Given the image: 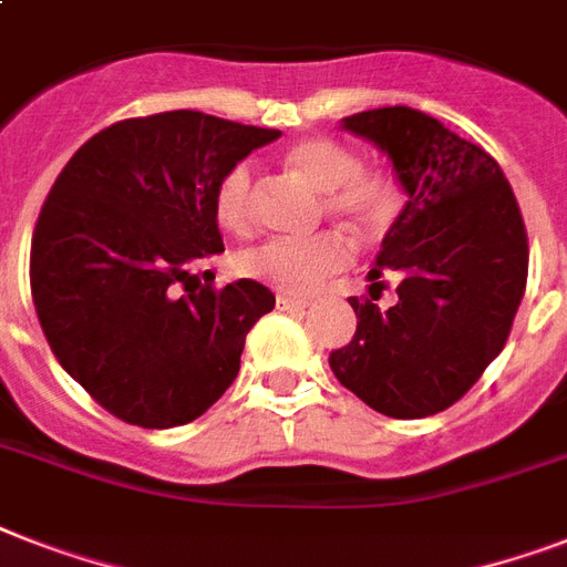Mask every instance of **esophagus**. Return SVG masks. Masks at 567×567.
Masks as SVG:
<instances>
[{
	"label": "esophagus",
	"mask_w": 567,
	"mask_h": 567,
	"mask_svg": "<svg viewBox=\"0 0 567 567\" xmlns=\"http://www.w3.org/2000/svg\"><path fill=\"white\" fill-rule=\"evenodd\" d=\"M276 306L288 311H302L309 309V300H306V297H291V293H279V297H276Z\"/></svg>",
	"instance_id": "obj_1"
}]
</instances>
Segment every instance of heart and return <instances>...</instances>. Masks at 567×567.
Returning a JSON list of instances; mask_svg holds the SVG:
<instances>
[{"instance_id": "b5f03b06", "label": "heart", "mask_w": 567, "mask_h": 567, "mask_svg": "<svg viewBox=\"0 0 567 567\" xmlns=\"http://www.w3.org/2000/svg\"><path fill=\"white\" fill-rule=\"evenodd\" d=\"M288 171L323 194L336 217L359 229H373L394 212L396 190L385 173L364 171L359 155L336 137H306L285 153ZM214 214L223 229L247 231L252 223V164L238 162L223 173L214 190ZM350 249L338 231L309 238H267L240 249L235 270L288 293L315 291L327 276L347 265Z\"/></svg>"}]
</instances>
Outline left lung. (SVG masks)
Here are the masks:
<instances>
[{"instance_id": "8db88e82", "label": "left lung", "mask_w": 567, "mask_h": 567, "mask_svg": "<svg viewBox=\"0 0 567 567\" xmlns=\"http://www.w3.org/2000/svg\"><path fill=\"white\" fill-rule=\"evenodd\" d=\"M391 158L405 190L377 265L398 302L350 300L355 336L329 368L359 400L400 421L453 405L501 355L527 288V229L501 164L423 111L394 105L341 120ZM381 287V284H379Z\"/></svg>"}]
</instances>
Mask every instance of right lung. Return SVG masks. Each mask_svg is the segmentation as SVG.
Returning <instances> with one entry per match:
<instances>
[{"label":"right lung","instance_id":"right-lung-1","mask_svg":"<svg viewBox=\"0 0 567 567\" xmlns=\"http://www.w3.org/2000/svg\"><path fill=\"white\" fill-rule=\"evenodd\" d=\"M282 132L203 111L120 120L66 162L31 238V297L52 353L114 417L171 430L208 412L240 371L270 288L214 291L194 267L223 252L214 190Z\"/></svg>","mask_w":567,"mask_h":567}]
</instances>
